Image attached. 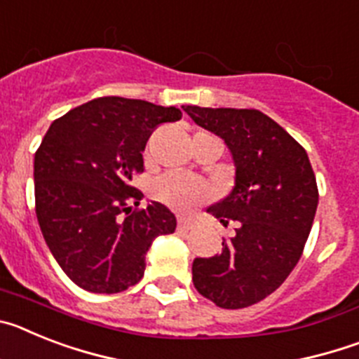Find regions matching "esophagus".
I'll use <instances>...</instances> for the list:
<instances>
[{
    "label": "esophagus",
    "instance_id": "1",
    "mask_svg": "<svg viewBox=\"0 0 359 359\" xmlns=\"http://www.w3.org/2000/svg\"><path fill=\"white\" fill-rule=\"evenodd\" d=\"M177 228L182 231H189L190 228H192V223H190V221H185V219H180V221H177Z\"/></svg>",
    "mask_w": 359,
    "mask_h": 359
}]
</instances>
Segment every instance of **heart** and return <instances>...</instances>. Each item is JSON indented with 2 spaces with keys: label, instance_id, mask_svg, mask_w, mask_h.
<instances>
[{
  "label": "heart",
  "instance_id": "b5f03b06",
  "mask_svg": "<svg viewBox=\"0 0 359 359\" xmlns=\"http://www.w3.org/2000/svg\"><path fill=\"white\" fill-rule=\"evenodd\" d=\"M212 194H214L212 187L207 182L185 176V174H163L152 183L154 199L182 214H187L201 203H207Z\"/></svg>",
  "mask_w": 359,
  "mask_h": 359
}]
</instances>
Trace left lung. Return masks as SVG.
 Listing matches in <instances>:
<instances>
[{
  "mask_svg": "<svg viewBox=\"0 0 359 359\" xmlns=\"http://www.w3.org/2000/svg\"><path fill=\"white\" fill-rule=\"evenodd\" d=\"M198 126L221 136L236 161V187L208 208L236 236L221 255L194 259L196 290L223 309H241L273 293L302 257L318 205L307 152L259 109L187 106Z\"/></svg>",
  "mask_w": 359,
  "mask_h": 359,
  "instance_id": "left-lung-1",
  "label": "left lung"
}]
</instances>
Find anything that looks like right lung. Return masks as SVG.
Returning a JSON list of instances; mask_svg holds the SVG:
<instances>
[{
	"label": "right lung",
	"mask_w": 359,
	"mask_h": 359,
	"mask_svg": "<svg viewBox=\"0 0 359 359\" xmlns=\"http://www.w3.org/2000/svg\"><path fill=\"white\" fill-rule=\"evenodd\" d=\"M182 118L177 107L100 97L53 120L34 158L36 215L50 252L79 287L120 293L140 282L154 237L176 217L161 203L140 208L152 129Z\"/></svg>",
	"instance_id": "add662e5"
}]
</instances>
